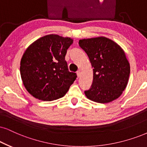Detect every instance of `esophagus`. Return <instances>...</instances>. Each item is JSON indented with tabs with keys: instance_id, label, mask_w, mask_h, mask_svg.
<instances>
[{
	"instance_id": "obj_1",
	"label": "esophagus",
	"mask_w": 147,
	"mask_h": 147,
	"mask_svg": "<svg viewBox=\"0 0 147 147\" xmlns=\"http://www.w3.org/2000/svg\"><path fill=\"white\" fill-rule=\"evenodd\" d=\"M77 76H78V77H80V76H81V70H77Z\"/></svg>"
}]
</instances>
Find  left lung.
I'll return each mask as SVG.
<instances>
[{
	"instance_id": "8db88e82",
	"label": "left lung",
	"mask_w": 147,
	"mask_h": 147,
	"mask_svg": "<svg viewBox=\"0 0 147 147\" xmlns=\"http://www.w3.org/2000/svg\"><path fill=\"white\" fill-rule=\"evenodd\" d=\"M79 46L88 55L93 68V83L86 97L98 103L117 99L125 89L130 66L123 49L105 36L79 40Z\"/></svg>"
}]
</instances>
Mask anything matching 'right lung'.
Masks as SVG:
<instances>
[{"mask_svg":"<svg viewBox=\"0 0 147 147\" xmlns=\"http://www.w3.org/2000/svg\"><path fill=\"white\" fill-rule=\"evenodd\" d=\"M73 39L48 34L26 49L20 62V75L26 90L33 97L51 101L64 96L77 78L68 71L65 55Z\"/></svg>","mask_w":147,"mask_h":147,"instance_id":"add662e5","label":"right lung"}]
</instances>
